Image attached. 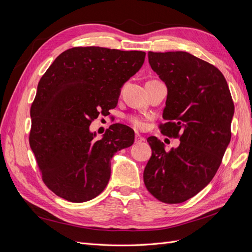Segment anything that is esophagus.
<instances>
[{
  "mask_svg": "<svg viewBox=\"0 0 252 252\" xmlns=\"http://www.w3.org/2000/svg\"><path fill=\"white\" fill-rule=\"evenodd\" d=\"M134 141H135V143H136V144H139V143L145 142V138H143V136H142L141 134L136 133V134H135V139H134Z\"/></svg>",
  "mask_w": 252,
  "mask_h": 252,
  "instance_id": "34e87169",
  "label": "esophagus"
}]
</instances>
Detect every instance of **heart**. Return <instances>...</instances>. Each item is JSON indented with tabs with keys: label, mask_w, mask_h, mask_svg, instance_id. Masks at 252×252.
<instances>
[{
	"label": "heart",
	"mask_w": 252,
	"mask_h": 252,
	"mask_svg": "<svg viewBox=\"0 0 252 252\" xmlns=\"http://www.w3.org/2000/svg\"><path fill=\"white\" fill-rule=\"evenodd\" d=\"M127 120L135 129H144L146 127V119L140 114H130L127 117Z\"/></svg>",
	"instance_id": "obj_1"
}]
</instances>
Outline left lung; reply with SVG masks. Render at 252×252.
Listing matches in <instances>:
<instances>
[{"label": "left lung", "mask_w": 252, "mask_h": 252, "mask_svg": "<svg viewBox=\"0 0 252 252\" xmlns=\"http://www.w3.org/2000/svg\"><path fill=\"white\" fill-rule=\"evenodd\" d=\"M148 61L167 86L162 133L179 138L170 151L149 136L152 155L144 183L156 199L183 203L199 193L215 177L231 139L234 105L223 73L185 51L148 52ZM181 134L180 135L179 133Z\"/></svg>", "instance_id": "8db88e82"}]
</instances>
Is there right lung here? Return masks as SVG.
<instances>
[{
    "label": "right lung",
    "mask_w": 252,
    "mask_h": 252,
    "mask_svg": "<svg viewBox=\"0 0 252 252\" xmlns=\"http://www.w3.org/2000/svg\"><path fill=\"white\" fill-rule=\"evenodd\" d=\"M144 51L70 48L55 60L37 85L30 109V148L46 186L72 203L94 199L107 186L110 161L130 147L134 131L113 124L101 140L89 126L118 104L121 88L144 63Z\"/></svg>",
    "instance_id": "right-lung-1"
}]
</instances>
